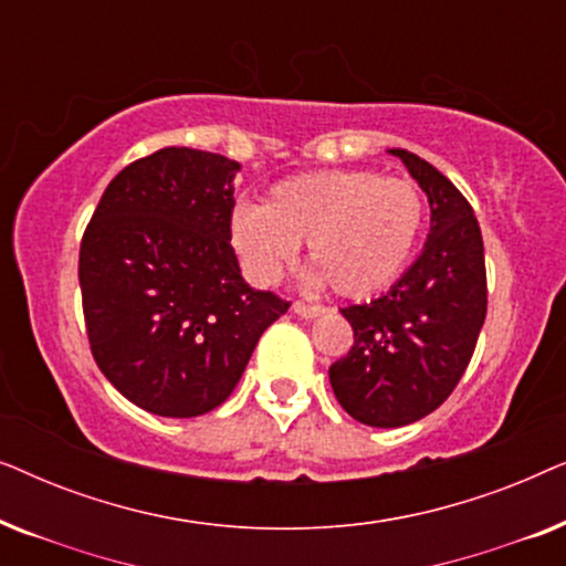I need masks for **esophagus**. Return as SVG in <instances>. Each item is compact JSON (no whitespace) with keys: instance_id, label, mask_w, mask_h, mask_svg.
I'll return each instance as SVG.
<instances>
[{"instance_id":"1","label":"esophagus","mask_w":566,"mask_h":566,"mask_svg":"<svg viewBox=\"0 0 566 566\" xmlns=\"http://www.w3.org/2000/svg\"><path fill=\"white\" fill-rule=\"evenodd\" d=\"M293 312H296L298 316H304V319H316V316H322L327 308L319 304H304V301H296V304H293Z\"/></svg>"}]
</instances>
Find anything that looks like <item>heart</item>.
Here are the masks:
<instances>
[{
	"label": "heart",
	"mask_w": 566,
	"mask_h": 566,
	"mask_svg": "<svg viewBox=\"0 0 566 566\" xmlns=\"http://www.w3.org/2000/svg\"><path fill=\"white\" fill-rule=\"evenodd\" d=\"M422 227L424 200L409 180L322 169L275 182L262 206H239L231 242L260 283H273L306 242L314 281L366 298L405 270Z\"/></svg>",
	"instance_id": "b5f03b06"
}]
</instances>
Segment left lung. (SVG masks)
<instances>
[{
  "label": "left lung",
  "mask_w": 566,
  "mask_h": 566,
  "mask_svg": "<svg viewBox=\"0 0 566 566\" xmlns=\"http://www.w3.org/2000/svg\"><path fill=\"white\" fill-rule=\"evenodd\" d=\"M389 151L430 200V237L384 296L339 308L355 343L329 366V384L345 412L370 428H401L436 412L461 381L486 316L474 208L430 161Z\"/></svg>",
  "instance_id": "1"
}]
</instances>
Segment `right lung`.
<instances>
[{
  "mask_svg": "<svg viewBox=\"0 0 566 566\" xmlns=\"http://www.w3.org/2000/svg\"><path fill=\"white\" fill-rule=\"evenodd\" d=\"M237 169L221 154L167 146L120 169L84 229L92 358L151 415L198 417L223 405L262 332L291 306L239 273Z\"/></svg>",
  "mask_w": 566,
  "mask_h": 566,
  "instance_id": "add662e5",
  "label": "right lung"
}]
</instances>
